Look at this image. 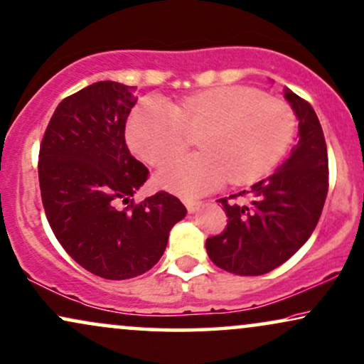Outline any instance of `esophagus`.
Segmentation results:
<instances>
[{"instance_id": "1", "label": "esophagus", "mask_w": 364, "mask_h": 364, "mask_svg": "<svg viewBox=\"0 0 364 364\" xmlns=\"http://www.w3.org/2000/svg\"><path fill=\"white\" fill-rule=\"evenodd\" d=\"M187 207V210L191 212V214H193V212H197L202 207V202L200 200H193V199H186V202H183Z\"/></svg>"}]
</instances>
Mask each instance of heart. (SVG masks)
Wrapping results in <instances>:
<instances>
[{"instance_id": "b5f03b06", "label": "heart", "mask_w": 364, "mask_h": 364, "mask_svg": "<svg viewBox=\"0 0 364 364\" xmlns=\"http://www.w3.org/2000/svg\"><path fill=\"white\" fill-rule=\"evenodd\" d=\"M296 117L284 100L247 87H219L182 98L176 107L145 98L132 112L127 140L145 162L159 165L199 134L202 152L160 167L157 182L181 196H200L228 181L247 183L271 171L286 152Z\"/></svg>"}]
</instances>
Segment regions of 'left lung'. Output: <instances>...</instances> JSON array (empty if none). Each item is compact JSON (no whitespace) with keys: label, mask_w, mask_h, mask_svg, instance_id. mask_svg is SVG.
<instances>
[{"label":"left lung","mask_w":364,"mask_h":364,"mask_svg":"<svg viewBox=\"0 0 364 364\" xmlns=\"http://www.w3.org/2000/svg\"><path fill=\"white\" fill-rule=\"evenodd\" d=\"M284 98L299 120L297 144L274 173L242 192L249 204L219 200L228 228L205 242L210 261L232 274H266L294 256L313 234L326 200L328 150L318 115L289 88Z\"/></svg>","instance_id":"1"}]
</instances>
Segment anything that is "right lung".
<instances>
[{"label": "right lung", "mask_w": 364, "mask_h": 364, "mask_svg": "<svg viewBox=\"0 0 364 364\" xmlns=\"http://www.w3.org/2000/svg\"><path fill=\"white\" fill-rule=\"evenodd\" d=\"M135 103L124 83L88 85L56 107L40 147L38 177L51 230L80 266L112 281L152 269L187 214L167 192L134 204L149 177L125 144Z\"/></svg>", "instance_id": "obj_1"}]
</instances>
